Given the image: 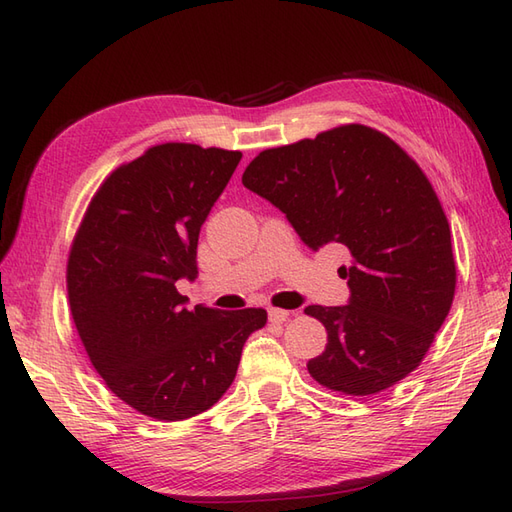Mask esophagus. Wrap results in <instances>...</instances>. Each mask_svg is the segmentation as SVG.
<instances>
[{
  "instance_id": "obj_1",
  "label": "esophagus",
  "mask_w": 512,
  "mask_h": 512,
  "mask_svg": "<svg viewBox=\"0 0 512 512\" xmlns=\"http://www.w3.org/2000/svg\"><path fill=\"white\" fill-rule=\"evenodd\" d=\"M268 318H270V323H283V320L290 318V312L288 310H279V307H270Z\"/></svg>"
}]
</instances>
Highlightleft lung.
<instances>
[{"label":"left lung","mask_w":512,"mask_h":512,"mask_svg":"<svg viewBox=\"0 0 512 512\" xmlns=\"http://www.w3.org/2000/svg\"><path fill=\"white\" fill-rule=\"evenodd\" d=\"M242 183L318 251L347 248L349 305L305 307L327 329L307 362L318 384L364 397L421 364L456 292L451 231L432 183L395 141L347 124L259 152Z\"/></svg>","instance_id":"left-lung-1"}]
</instances>
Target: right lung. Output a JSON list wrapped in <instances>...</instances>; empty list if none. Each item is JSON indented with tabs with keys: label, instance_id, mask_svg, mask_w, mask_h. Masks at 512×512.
<instances>
[{
	"label": "right lung",
	"instance_id": "add662e5",
	"mask_svg": "<svg viewBox=\"0 0 512 512\" xmlns=\"http://www.w3.org/2000/svg\"><path fill=\"white\" fill-rule=\"evenodd\" d=\"M242 152L161 144L111 172L71 244V316L95 371L130 408L157 421L209 410L233 384L261 307L196 305L176 281L196 279L202 222Z\"/></svg>",
	"mask_w": 512,
	"mask_h": 512
}]
</instances>
